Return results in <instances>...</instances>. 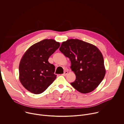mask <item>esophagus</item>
<instances>
[{"label": "esophagus", "instance_id": "34e87169", "mask_svg": "<svg viewBox=\"0 0 124 124\" xmlns=\"http://www.w3.org/2000/svg\"><path fill=\"white\" fill-rule=\"evenodd\" d=\"M67 73H68V71H65L62 74V75H63V76H66V75L67 74Z\"/></svg>", "mask_w": 124, "mask_h": 124}]
</instances>
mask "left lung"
<instances>
[{"label": "left lung", "instance_id": "1", "mask_svg": "<svg viewBox=\"0 0 124 124\" xmlns=\"http://www.w3.org/2000/svg\"><path fill=\"white\" fill-rule=\"evenodd\" d=\"M71 62L76 75L71 85L78 92L87 93L97 88L105 75L102 54L95 46L77 39H68L59 49Z\"/></svg>", "mask_w": 124, "mask_h": 124}]
</instances>
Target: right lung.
Masks as SVG:
<instances>
[{"instance_id": "obj_1", "label": "right lung", "mask_w": 124, "mask_h": 124, "mask_svg": "<svg viewBox=\"0 0 124 124\" xmlns=\"http://www.w3.org/2000/svg\"><path fill=\"white\" fill-rule=\"evenodd\" d=\"M60 46L54 39H44L31 46L24 53L19 64V80L27 91L34 94L43 93L53 83L57 75L49 57Z\"/></svg>"}]
</instances>
